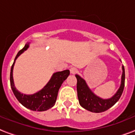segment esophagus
I'll return each mask as SVG.
<instances>
[{"mask_svg":"<svg viewBox=\"0 0 135 135\" xmlns=\"http://www.w3.org/2000/svg\"><path fill=\"white\" fill-rule=\"evenodd\" d=\"M70 72H71V74H76V73L77 72V69L75 67H71L70 69Z\"/></svg>","mask_w":135,"mask_h":135,"instance_id":"esophagus-1","label":"esophagus"}]
</instances>
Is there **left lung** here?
Returning a JSON list of instances; mask_svg holds the SVG:
<instances>
[{
  "instance_id": "8db88e82",
  "label": "left lung",
  "mask_w": 135,
  "mask_h": 135,
  "mask_svg": "<svg viewBox=\"0 0 135 135\" xmlns=\"http://www.w3.org/2000/svg\"><path fill=\"white\" fill-rule=\"evenodd\" d=\"M75 76L77 79L76 89L79 104L83 108L90 111L91 112L99 113L111 108L117 102L123 92L125 80V72L123 66L120 86L113 97L106 99L100 98L99 97L96 95L95 94H94L87 86L85 80L81 77L78 74H76Z\"/></svg>"
}]
</instances>
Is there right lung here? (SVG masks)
I'll list each match as a JSON object with an SVG mask.
<instances>
[{"label": "right lung", "instance_id": "obj_1", "mask_svg": "<svg viewBox=\"0 0 135 135\" xmlns=\"http://www.w3.org/2000/svg\"><path fill=\"white\" fill-rule=\"evenodd\" d=\"M28 47H29V43L25 45L24 47L19 51V52L18 53V54L15 58L14 62L11 69V74H10L11 86L15 97L22 105L31 110L43 112V111L47 110L54 106L57 99L59 88L61 87L62 83L67 79L70 74V71L69 70H64L54 73L49 81L46 84V85L41 90L38 91V92L35 93L33 94H22L17 90L14 85L13 78V70L17 58L22 53L27 50Z\"/></svg>", "mask_w": 135, "mask_h": 135}]
</instances>
